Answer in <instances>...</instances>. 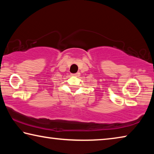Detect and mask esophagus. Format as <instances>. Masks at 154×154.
Returning <instances> with one entry per match:
<instances>
[{
	"mask_svg": "<svg viewBox=\"0 0 154 154\" xmlns=\"http://www.w3.org/2000/svg\"><path fill=\"white\" fill-rule=\"evenodd\" d=\"M79 72H77V73H75V74H71V76H73V77H77L79 76Z\"/></svg>",
	"mask_w": 154,
	"mask_h": 154,
	"instance_id": "esophagus-1",
	"label": "esophagus"
}]
</instances>
